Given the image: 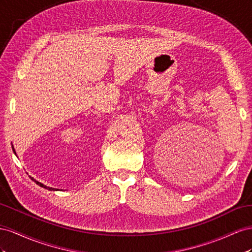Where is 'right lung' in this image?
Segmentation results:
<instances>
[{"label":"right lung","instance_id":"add662e5","mask_svg":"<svg viewBox=\"0 0 252 252\" xmlns=\"http://www.w3.org/2000/svg\"><path fill=\"white\" fill-rule=\"evenodd\" d=\"M13 149V148H12ZM32 181H34V179L33 178H32ZM35 182V184H37V185H39L40 187H43V188H45V189H48V190H56V189H54V188H50V187H47V186H44V185H43V184H41V183H39V182H37V181H34Z\"/></svg>","mask_w":252,"mask_h":252}]
</instances>
